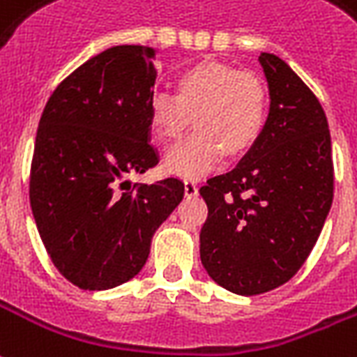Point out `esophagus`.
Returning <instances> with one entry per match:
<instances>
[{
    "instance_id": "esophagus-1",
    "label": "esophagus",
    "mask_w": 357,
    "mask_h": 357,
    "mask_svg": "<svg viewBox=\"0 0 357 357\" xmlns=\"http://www.w3.org/2000/svg\"><path fill=\"white\" fill-rule=\"evenodd\" d=\"M183 185H185V197H197V195H199V185H197V181L185 179Z\"/></svg>"
}]
</instances>
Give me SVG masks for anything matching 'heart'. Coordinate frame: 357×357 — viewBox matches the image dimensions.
Segmentation results:
<instances>
[{
	"instance_id": "obj_1",
	"label": "heart",
	"mask_w": 357,
	"mask_h": 357,
	"mask_svg": "<svg viewBox=\"0 0 357 357\" xmlns=\"http://www.w3.org/2000/svg\"><path fill=\"white\" fill-rule=\"evenodd\" d=\"M268 91L252 71L206 60L181 71L176 96L155 92L147 117L155 138L170 144L191 126L197 132L174 145L165 157V168L174 176L197 179L223 160L242 157L257 144L265 130Z\"/></svg>"
}]
</instances>
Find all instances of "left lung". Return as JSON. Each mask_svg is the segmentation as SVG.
Listing matches in <instances>:
<instances>
[{"mask_svg": "<svg viewBox=\"0 0 357 357\" xmlns=\"http://www.w3.org/2000/svg\"><path fill=\"white\" fill-rule=\"evenodd\" d=\"M271 109L257 144L236 168L200 187L208 218L200 259L238 295L286 284L312 252L333 202V157L318 98L289 66L261 52Z\"/></svg>", "mask_w": 357, "mask_h": 357, "instance_id": "obj_1", "label": "left lung"}]
</instances>
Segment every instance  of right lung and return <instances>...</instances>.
Instances as JSON below:
<instances>
[{
	"label": "right lung",
	"mask_w": 357,
	"mask_h": 357,
	"mask_svg": "<svg viewBox=\"0 0 357 357\" xmlns=\"http://www.w3.org/2000/svg\"><path fill=\"white\" fill-rule=\"evenodd\" d=\"M155 49L119 45L58 84L39 119L30 204L49 257L66 280L89 291L132 280L151 238L183 199L178 178L128 181L158 165L149 144Z\"/></svg>",
	"instance_id": "add662e5"
}]
</instances>
